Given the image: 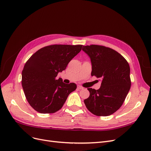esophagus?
Masks as SVG:
<instances>
[{"mask_svg": "<svg viewBox=\"0 0 151 151\" xmlns=\"http://www.w3.org/2000/svg\"><path fill=\"white\" fill-rule=\"evenodd\" d=\"M83 88L82 87H81V86H77V89L78 90H81V89H83Z\"/></svg>", "mask_w": 151, "mask_h": 151, "instance_id": "34e87169", "label": "esophagus"}]
</instances>
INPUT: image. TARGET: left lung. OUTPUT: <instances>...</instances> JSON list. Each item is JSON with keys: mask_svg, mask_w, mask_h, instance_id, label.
<instances>
[{"mask_svg": "<svg viewBox=\"0 0 151 151\" xmlns=\"http://www.w3.org/2000/svg\"><path fill=\"white\" fill-rule=\"evenodd\" d=\"M90 58L92 76L101 80L98 90L88 88L84 100L87 109L96 116H106L121 107L131 87L130 68L127 61L110 47L92 45L82 47Z\"/></svg>", "mask_w": 151, "mask_h": 151, "instance_id": "1", "label": "left lung"}]
</instances>
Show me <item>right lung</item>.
<instances>
[{
	"label": "right lung",
	"instance_id": "obj_1",
	"mask_svg": "<svg viewBox=\"0 0 151 151\" xmlns=\"http://www.w3.org/2000/svg\"><path fill=\"white\" fill-rule=\"evenodd\" d=\"M82 45H54L44 47L29 58L22 73V85L26 99L40 113H53L63 107L76 84L65 83L59 72L64 70Z\"/></svg>",
	"mask_w": 151,
	"mask_h": 151
}]
</instances>
